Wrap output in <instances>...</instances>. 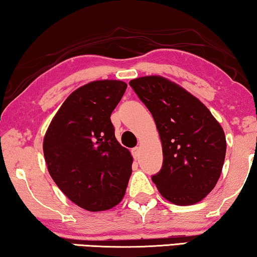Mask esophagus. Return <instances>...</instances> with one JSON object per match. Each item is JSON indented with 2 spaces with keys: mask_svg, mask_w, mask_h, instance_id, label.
I'll list each match as a JSON object with an SVG mask.
<instances>
[{
  "mask_svg": "<svg viewBox=\"0 0 257 257\" xmlns=\"http://www.w3.org/2000/svg\"><path fill=\"white\" fill-rule=\"evenodd\" d=\"M139 153H140V148L139 147H135L132 150V155H133V158H135L136 160L138 159V156H139Z\"/></svg>",
  "mask_w": 257,
  "mask_h": 257,
  "instance_id": "1",
  "label": "esophagus"
}]
</instances>
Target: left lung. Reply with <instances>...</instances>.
Instances as JSON below:
<instances>
[{
  "label": "left lung",
  "instance_id": "left-lung-1",
  "mask_svg": "<svg viewBox=\"0 0 257 257\" xmlns=\"http://www.w3.org/2000/svg\"><path fill=\"white\" fill-rule=\"evenodd\" d=\"M130 85L150 110L161 139L162 168L152 181L170 203L200 202L215 187L224 166L221 125L198 98L166 77H138Z\"/></svg>",
  "mask_w": 257,
  "mask_h": 257
}]
</instances>
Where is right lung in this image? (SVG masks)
<instances>
[{
  "label": "right lung",
  "instance_id": "add662e5",
  "mask_svg": "<svg viewBox=\"0 0 257 257\" xmlns=\"http://www.w3.org/2000/svg\"><path fill=\"white\" fill-rule=\"evenodd\" d=\"M127 84L92 81L73 91L55 113L44 137L48 173L77 206L90 212L121 202L133 158L114 137L110 116Z\"/></svg>",
  "mask_w": 257,
  "mask_h": 257
}]
</instances>
